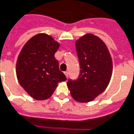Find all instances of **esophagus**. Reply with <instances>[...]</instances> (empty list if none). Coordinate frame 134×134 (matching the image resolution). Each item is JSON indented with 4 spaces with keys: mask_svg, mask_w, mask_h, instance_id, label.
Segmentation results:
<instances>
[{
    "mask_svg": "<svg viewBox=\"0 0 134 134\" xmlns=\"http://www.w3.org/2000/svg\"><path fill=\"white\" fill-rule=\"evenodd\" d=\"M64 74H65V76H66V77H68V75H69V73H68V71H65Z\"/></svg>",
    "mask_w": 134,
    "mask_h": 134,
    "instance_id": "34e87169",
    "label": "esophagus"
}]
</instances>
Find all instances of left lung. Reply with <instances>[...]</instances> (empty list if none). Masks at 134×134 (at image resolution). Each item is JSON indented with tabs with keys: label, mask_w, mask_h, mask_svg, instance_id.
Masks as SVG:
<instances>
[{
	"label": "left lung",
	"mask_w": 134,
	"mask_h": 134,
	"mask_svg": "<svg viewBox=\"0 0 134 134\" xmlns=\"http://www.w3.org/2000/svg\"><path fill=\"white\" fill-rule=\"evenodd\" d=\"M80 73L67 86L72 98L81 103L93 100L107 87L112 74V60L107 45L93 34H85L76 41Z\"/></svg>",
	"instance_id": "1"
}]
</instances>
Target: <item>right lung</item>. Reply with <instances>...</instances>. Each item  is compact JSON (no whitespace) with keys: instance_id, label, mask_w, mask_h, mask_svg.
<instances>
[{"instance_id":"add662e5","label":"right lung","mask_w":134,"mask_h":134,"mask_svg":"<svg viewBox=\"0 0 134 134\" xmlns=\"http://www.w3.org/2000/svg\"><path fill=\"white\" fill-rule=\"evenodd\" d=\"M59 47L50 36L38 34L27 41L19 52L16 77L27 93L36 100L50 98L58 83L66 80L55 58Z\"/></svg>"}]
</instances>
